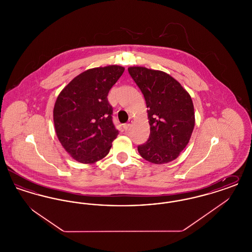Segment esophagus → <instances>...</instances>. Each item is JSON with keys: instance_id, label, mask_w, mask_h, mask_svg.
<instances>
[{"instance_id": "34e87169", "label": "esophagus", "mask_w": 252, "mask_h": 252, "mask_svg": "<svg viewBox=\"0 0 252 252\" xmlns=\"http://www.w3.org/2000/svg\"><path fill=\"white\" fill-rule=\"evenodd\" d=\"M131 126L130 122H129V123H127V124H125V125H124V129H125V130H127V129L129 128V126Z\"/></svg>"}]
</instances>
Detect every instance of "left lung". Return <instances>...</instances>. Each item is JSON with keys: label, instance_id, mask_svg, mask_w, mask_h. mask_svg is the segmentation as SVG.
I'll use <instances>...</instances> for the list:
<instances>
[{"label": "left lung", "instance_id": "left-lung-1", "mask_svg": "<svg viewBox=\"0 0 252 252\" xmlns=\"http://www.w3.org/2000/svg\"><path fill=\"white\" fill-rule=\"evenodd\" d=\"M128 72L145 99L150 135L138 146L144 159L167 163L180 156L192 136L194 110L192 98L168 73L145 67H129Z\"/></svg>", "mask_w": 252, "mask_h": 252}]
</instances>
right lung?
<instances>
[{
    "mask_svg": "<svg viewBox=\"0 0 252 252\" xmlns=\"http://www.w3.org/2000/svg\"><path fill=\"white\" fill-rule=\"evenodd\" d=\"M125 71L109 65L75 76L58 96L54 107L57 136L72 158L94 163L105 158L119 131L112 123L108 94Z\"/></svg>",
    "mask_w": 252,
    "mask_h": 252,
    "instance_id": "obj_1",
    "label": "right lung"
}]
</instances>
